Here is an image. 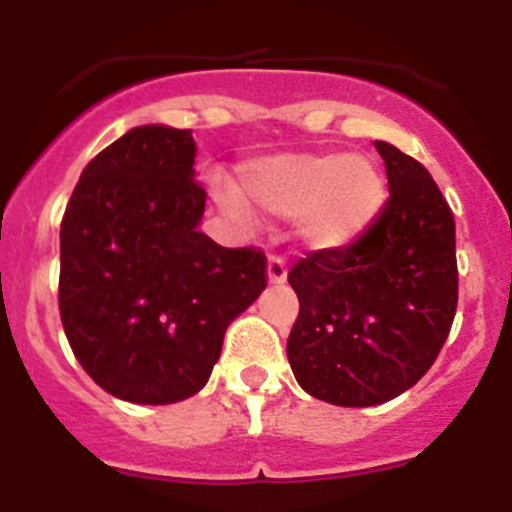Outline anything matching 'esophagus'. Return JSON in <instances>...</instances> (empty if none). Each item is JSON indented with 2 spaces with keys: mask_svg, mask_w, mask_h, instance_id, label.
<instances>
[{
  "mask_svg": "<svg viewBox=\"0 0 512 512\" xmlns=\"http://www.w3.org/2000/svg\"><path fill=\"white\" fill-rule=\"evenodd\" d=\"M266 277H269L271 284H282L287 279V261H284V256L271 253L269 264H266Z\"/></svg>",
  "mask_w": 512,
  "mask_h": 512,
  "instance_id": "1",
  "label": "esophagus"
}]
</instances>
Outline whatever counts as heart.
Masks as SVG:
<instances>
[{
	"mask_svg": "<svg viewBox=\"0 0 512 512\" xmlns=\"http://www.w3.org/2000/svg\"><path fill=\"white\" fill-rule=\"evenodd\" d=\"M241 187L266 215H300V233L312 248H341L356 241L384 205V179L377 166L346 153L256 158L241 169ZM220 197L228 210H243L233 192Z\"/></svg>",
	"mask_w": 512,
	"mask_h": 512,
	"instance_id": "b5f03b06",
	"label": "heart"
}]
</instances>
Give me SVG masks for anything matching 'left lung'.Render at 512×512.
I'll return each mask as SVG.
<instances>
[{
    "label": "left lung",
    "mask_w": 512,
    "mask_h": 512,
    "mask_svg": "<svg viewBox=\"0 0 512 512\" xmlns=\"http://www.w3.org/2000/svg\"><path fill=\"white\" fill-rule=\"evenodd\" d=\"M390 200L341 248L310 251L289 269L300 300L287 359L318 400L369 408L410 390L449 338L459 302L449 202L420 161L390 143Z\"/></svg>",
    "instance_id": "left-lung-1"
}]
</instances>
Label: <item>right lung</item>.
<instances>
[{"instance_id": "obj_1", "label": "right lung", "mask_w": 512, "mask_h": 512, "mask_svg": "<svg viewBox=\"0 0 512 512\" xmlns=\"http://www.w3.org/2000/svg\"><path fill=\"white\" fill-rule=\"evenodd\" d=\"M189 130L133 128L81 171L61 220L58 310L104 392L169 405L207 384L225 328L266 287L261 248L197 230L207 192Z\"/></svg>"}]
</instances>
